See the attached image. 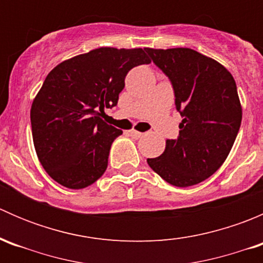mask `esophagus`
I'll return each instance as SVG.
<instances>
[{
  "label": "esophagus",
  "instance_id": "obj_1",
  "mask_svg": "<svg viewBox=\"0 0 263 263\" xmlns=\"http://www.w3.org/2000/svg\"><path fill=\"white\" fill-rule=\"evenodd\" d=\"M128 134H129V136L132 137V139H140V137H142V134L141 132H139V131H136V129H131V131H128Z\"/></svg>",
  "mask_w": 263,
  "mask_h": 263
}]
</instances>
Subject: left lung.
<instances>
[{"instance_id": "left-lung-1", "label": "left lung", "mask_w": 263, "mask_h": 263, "mask_svg": "<svg viewBox=\"0 0 263 263\" xmlns=\"http://www.w3.org/2000/svg\"><path fill=\"white\" fill-rule=\"evenodd\" d=\"M145 50L168 76L183 118L178 139L166 140L164 153L147 164L176 187L197 184L222 165L239 131L237 85L224 66L191 48Z\"/></svg>"}]
</instances>
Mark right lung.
Instances as JSON below:
<instances>
[{"label":"right lung","instance_id":"obj_1","mask_svg":"<svg viewBox=\"0 0 263 263\" xmlns=\"http://www.w3.org/2000/svg\"><path fill=\"white\" fill-rule=\"evenodd\" d=\"M145 49H92L63 61L44 80L30 110L36 155L50 178L71 190L104 174L121 129L105 123L131 68L148 65Z\"/></svg>","mask_w":263,"mask_h":263}]
</instances>
